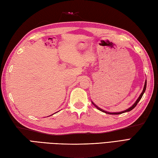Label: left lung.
Instances as JSON below:
<instances>
[{"label": "left lung", "mask_w": 158, "mask_h": 158, "mask_svg": "<svg viewBox=\"0 0 158 158\" xmlns=\"http://www.w3.org/2000/svg\"><path fill=\"white\" fill-rule=\"evenodd\" d=\"M146 86H147V81H145V85H144V88H143V92H142V93H141V94L140 95V96L139 97V98L137 99V100L136 101V102L134 104V105L130 107V108H129L128 109H127V110H124V111H122V112H119V113H109V112H106V111H105V110H102V109H101L100 108H99L98 106H97L93 102H92V104L94 105L97 109H98V110H101V111H102V112H104V113H108V114H110V115H118V114H122V113H126V112H128V111H130L131 110H132L134 108H135V107L137 105V104H138V102L140 101V100L141 99V98H142V96H143V94L145 93V89H146Z\"/></svg>", "instance_id": "8db88e82"}]
</instances>
